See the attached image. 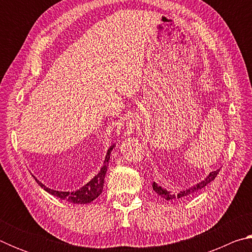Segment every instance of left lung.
<instances>
[{"instance_id":"1","label":"left lung","mask_w":252,"mask_h":252,"mask_svg":"<svg viewBox=\"0 0 252 252\" xmlns=\"http://www.w3.org/2000/svg\"><path fill=\"white\" fill-rule=\"evenodd\" d=\"M219 171H220V169L216 170V171H213V172H210V173H209V176L206 179H204V180L197 183V185L193 186V187L189 188V189H186V190H183V191H180V192H179L178 194L170 193L167 189H163V188H161L160 186H158V183H156V182L152 183V188H153V190H155L158 194L161 195V197L164 198L165 200H172V199H176V198H178V199L187 198V197H190V195H193L195 192H198L199 190L203 189V188L206 187L207 185H209V183L215 180L216 177H217V174L219 173Z\"/></svg>"}]
</instances>
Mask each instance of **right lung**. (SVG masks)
<instances>
[{
  "label": "right lung",
  "instance_id": "obj_1",
  "mask_svg": "<svg viewBox=\"0 0 252 252\" xmlns=\"http://www.w3.org/2000/svg\"><path fill=\"white\" fill-rule=\"evenodd\" d=\"M113 148L114 146L110 147L108 152H106L104 164L103 167L101 168L100 172L97 173L91 181H89L87 185L83 186L81 189L76 191H72V192H70V191H57V190L50 189V188L45 187L43 183H41L34 176L33 178H35V181L39 183L41 188H43L46 192H49L52 195H55V197H58L62 200H66V201H69L71 203H75V204L90 203L91 201H93V200L99 197V195L102 193V190H103L105 173H106V170H108L110 155H111V151L113 150Z\"/></svg>",
  "mask_w": 252,
  "mask_h": 252
}]
</instances>
